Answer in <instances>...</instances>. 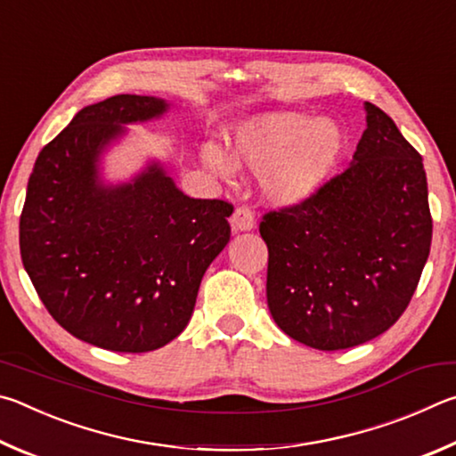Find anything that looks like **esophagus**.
Listing matches in <instances>:
<instances>
[{
	"label": "esophagus",
	"instance_id": "esophagus-1",
	"mask_svg": "<svg viewBox=\"0 0 456 456\" xmlns=\"http://www.w3.org/2000/svg\"><path fill=\"white\" fill-rule=\"evenodd\" d=\"M230 222H232L234 232H248V230L254 228V214L250 208L240 206V208H236L232 214V220Z\"/></svg>",
	"mask_w": 456,
	"mask_h": 456
}]
</instances>
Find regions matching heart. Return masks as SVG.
Returning <instances> with one entry per match:
<instances>
[{"instance_id":"obj_1","label":"heart","mask_w":456,"mask_h":456,"mask_svg":"<svg viewBox=\"0 0 456 456\" xmlns=\"http://www.w3.org/2000/svg\"><path fill=\"white\" fill-rule=\"evenodd\" d=\"M345 150V134L330 118L302 111H265L238 122L226 135V151L206 146V167L234 180L236 166L260 175L268 204L289 208L314 196L330 178Z\"/></svg>"}]
</instances>
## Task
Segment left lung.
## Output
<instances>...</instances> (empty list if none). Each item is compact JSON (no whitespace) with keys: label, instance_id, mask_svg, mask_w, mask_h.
<instances>
[{"label":"left lung","instance_id":"left-lung-1","mask_svg":"<svg viewBox=\"0 0 456 456\" xmlns=\"http://www.w3.org/2000/svg\"><path fill=\"white\" fill-rule=\"evenodd\" d=\"M353 162L305 202L260 224L274 322L318 350L358 346L409 306L433 218L422 158L385 111L364 102Z\"/></svg>","mask_w":456,"mask_h":456}]
</instances>
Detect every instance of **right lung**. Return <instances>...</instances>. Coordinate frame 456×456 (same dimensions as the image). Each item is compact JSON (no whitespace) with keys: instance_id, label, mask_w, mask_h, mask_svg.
<instances>
[{"instance_id":"obj_1","label":"right lung","mask_w":456,"mask_h":456,"mask_svg":"<svg viewBox=\"0 0 456 456\" xmlns=\"http://www.w3.org/2000/svg\"><path fill=\"white\" fill-rule=\"evenodd\" d=\"M167 110L162 98L134 94L86 106L39 151L28 182L23 268L55 322L114 353H148L178 337L230 240L234 208L186 196L159 159L126 182L103 178V156L126 126Z\"/></svg>"}]
</instances>
